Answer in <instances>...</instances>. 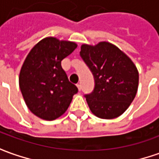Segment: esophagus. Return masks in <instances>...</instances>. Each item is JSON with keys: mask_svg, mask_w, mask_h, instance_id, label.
Wrapping results in <instances>:
<instances>
[{"mask_svg": "<svg viewBox=\"0 0 159 159\" xmlns=\"http://www.w3.org/2000/svg\"><path fill=\"white\" fill-rule=\"evenodd\" d=\"M76 86L77 88H78V89H79V91H80V90H81V85H80V84H77Z\"/></svg>", "mask_w": 159, "mask_h": 159, "instance_id": "esophagus-1", "label": "esophagus"}]
</instances>
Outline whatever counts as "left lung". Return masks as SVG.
I'll return each instance as SVG.
<instances>
[{
	"label": "left lung",
	"instance_id": "1",
	"mask_svg": "<svg viewBox=\"0 0 159 159\" xmlns=\"http://www.w3.org/2000/svg\"><path fill=\"white\" fill-rule=\"evenodd\" d=\"M80 54L95 78L94 91L85 95L90 111L100 119L119 117L137 93L136 66L118 47L107 41L95 46L83 44Z\"/></svg>",
	"mask_w": 159,
	"mask_h": 159
}]
</instances>
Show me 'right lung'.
<instances>
[{
    "label": "right lung",
    "mask_w": 159,
    "mask_h": 159,
    "mask_svg": "<svg viewBox=\"0 0 159 159\" xmlns=\"http://www.w3.org/2000/svg\"><path fill=\"white\" fill-rule=\"evenodd\" d=\"M72 41L47 37L31 49L19 73V88L28 109L45 120L62 116L78 92L61 66L74 51Z\"/></svg>",
    "instance_id": "right-lung-1"
}]
</instances>
